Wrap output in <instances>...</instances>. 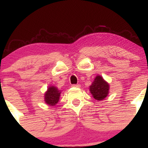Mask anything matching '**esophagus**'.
<instances>
[{
    "label": "esophagus",
    "instance_id": "esophagus-1",
    "mask_svg": "<svg viewBox=\"0 0 148 148\" xmlns=\"http://www.w3.org/2000/svg\"><path fill=\"white\" fill-rule=\"evenodd\" d=\"M72 87H74V88H80V87H81V85H79V84L72 85Z\"/></svg>",
    "mask_w": 148,
    "mask_h": 148
}]
</instances>
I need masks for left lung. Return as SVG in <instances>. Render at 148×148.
Listing matches in <instances>:
<instances>
[{
    "instance_id": "left-lung-1",
    "label": "left lung",
    "mask_w": 148,
    "mask_h": 148,
    "mask_svg": "<svg viewBox=\"0 0 148 148\" xmlns=\"http://www.w3.org/2000/svg\"><path fill=\"white\" fill-rule=\"evenodd\" d=\"M89 89L94 99L97 101H101L108 96L110 86L108 83L103 79L102 76L97 75L90 86Z\"/></svg>"
}]
</instances>
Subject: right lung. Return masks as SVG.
Listing matches in <instances>:
<instances>
[{
	"instance_id": "1",
	"label": "right lung",
	"mask_w": 148,
	"mask_h": 148,
	"mask_svg": "<svg viewBox=\"0 0 148 148\" xmlns=\"http://www.w3.org/2000/svg\"><path fill=\"white\" fill-rule=\"evenodd\" d=\"M61 91L53 86H49L45 93V101L50 106H55L60 99Z\"/></svg>"
}]
</instances>
